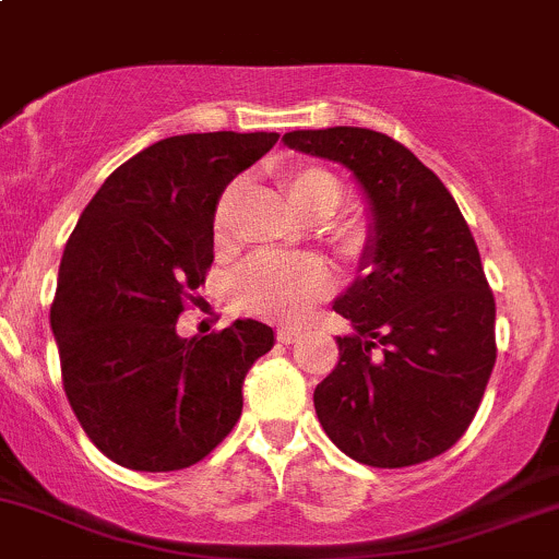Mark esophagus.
Segmentation results:
<instances>
[{
	"instance_id": "34e87169",
	"label": "esophagus",
	"mask_w": 559,
	"mask_h": 559,
	"mask_svg": "<svg viewBox=\"0 0 559 559\" xmlns=\"http://www.w3.org/2000/svg\"><path fill=\"white\" fill-rule=\"evenodd\" d=\"M275 340L284 342V345H292V342L299 340V329H292V326H281L275 331Z\"/></svg>"
}]
</instances>
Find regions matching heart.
Returning <instances> with one entry per match:
<instances>
[{
    "label": "heart",
    "instance_id": "1",
    "mask_svg": "<svg viewBox=\"0 0 559 559\" xmlns=\"http://www.w3.org/2000/svg\"><path fill=\"white\" fill-rule=\"evenodd\" d=\"M286 195L297 214L308 219H329L345 201V186L340 177L318 164H292L281 171ZM236 190L228 188L214 210V241L223 247L230 238V206ZM364 228L358 223L329 225V241L345 257H355L364 249ZM329 289V270L318 257H275L262 254L251 260L236 275L233 294L243 310L278 321H294Z\"/></svg>",
    "mask_w": 559,
    "mask_h": 559
}]
</instances>
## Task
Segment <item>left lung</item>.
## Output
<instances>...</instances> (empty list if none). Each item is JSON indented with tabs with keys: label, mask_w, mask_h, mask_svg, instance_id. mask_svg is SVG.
<instances>
[{
	"label": "left lung",
	"mask_w": 559,
	"mask_h": 559,
	"mask_svg": "<svg viewBox=\"0 0 559 559\" xmlns=\"http://www.w3.org/2000/svg\"><path fill=\"white\" fill-rule=\"evenodd\" d=\"M284 145L355 175L371 210L366 270L334 302L353 323L316 414L342 453L397 469L449 451L496 364V302L449 188L406 145L364 127L294 130Z\"/></svg>",
	"instance_id": "1"
}]
</instances>
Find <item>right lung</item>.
<instances>
[{
    "mask_svg": "<svg viewBox=\"0 0 559 559\" xmlns=\"http://www.w3.org/2000/svg\"><path fill=\"white\" fill-rule=\"evenodd\" d=\"M275 140H158L110 171L66 243L50 308L63 388L87 438L121 467L186 469L241 416L243 377L273 329L247 318L182 340L177 318L214 260L219 195Z\"/></svg>",
    "mask_w": 559,
    "mask_h": 559,
    "instance_id": "1",
    "label": "right lung"
}]
</instances>
